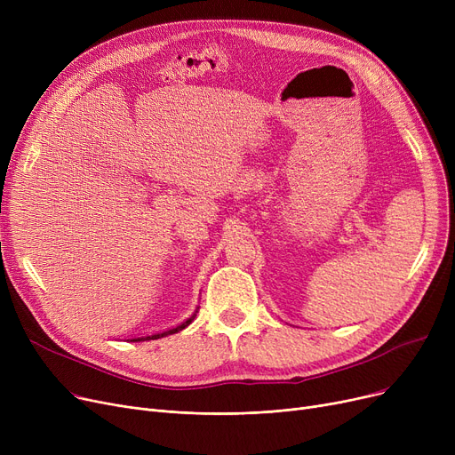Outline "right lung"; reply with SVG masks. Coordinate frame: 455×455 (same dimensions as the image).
<instances>
[{
	"instance_id": "obj_1",
	"label": "right lung",
	"mask_w": 455,
	"mask_h": 455,
	"mask_svg": "<svg viewBox=\"0 0 455 455\" xmlns=\"http://www.w3.org/2000/svg\"><path fill=\"white\" fill-rule=\"evenodd\" d=\"M197 312H199V307L196 309V312H194V314H191V317H188L186 321H182L180 324H177V326H173V328H167V330H164V331L153 333V336H140V338H131V339H127V341L138 343V341H151V339H160V338H165V336H172V333H177V331L184 330V328H186L188 324H191V321H194V319H196Z\"/></svg>"
}]
</instances>
